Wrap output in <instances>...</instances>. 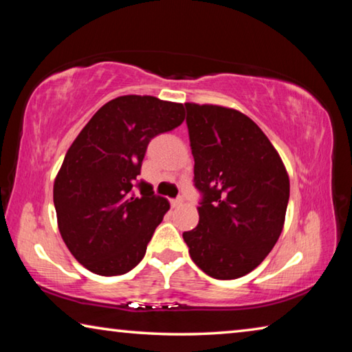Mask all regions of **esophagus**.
<instances>
[{
	"instance_id": "esophagus-1",
	"label": "esophagus",
	"mask_w": 352,
	"mask_h": 352,
	"mask_svg": "<svg viewBox=\"0 0 352 352\" xmlns=\"http://www.w3.org/2000/svg\"><path fill=\"white\" fill-rule=\"evenodd\" d=\"M183 204V199H174V200H170V205L174 206V208H177V206H180Z\"/></svg>"
}]
</instances>
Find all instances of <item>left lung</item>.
<instances>
[{
  "label": "left lung",
  "mask_w": 352,
  "mask_h": 352,
  "mask_svg": "<svg viewBox=\"0 0 352 352\" xmlns=\"http://www.w3.org/2000/svg\"><path fill=\"white\" fill-rule=\"evenodd\" d=\"M199 225L184 231L190 259L206 275L236 279L254 270L281 234L290 183L281 157L243 113L184 104Z\"/></svg>",
  "instance_id": "8db88e82"
}]
</instances>
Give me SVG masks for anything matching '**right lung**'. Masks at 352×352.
<instances>
[{
  "label": "right lung",
  "mask_w": 352,
  "mask_h": 352,
  "mask_svg": "<svg viewBox=\"0 0 352 352\" xmlns=\"http://www.w3.org/2000/svg\"><path fill=\"white\" fill-rule=\"evenodd\" d=\"M184 121L183 104L127 94L100 107L68 148L54 182L63 242L100 276L124 275L144 258L169 201L140 182L132 188L152 138Z\"/></svg>",
  "instance_id": "add662e5"
}]
</instances>
